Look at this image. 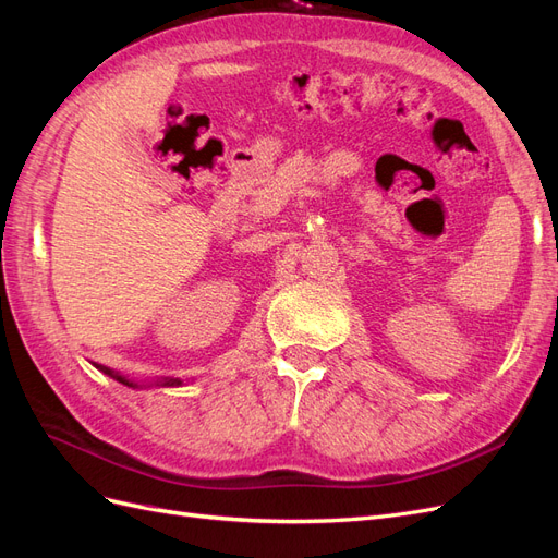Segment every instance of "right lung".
<instances>
[{
  "instance_id": "add662e5",
  "label": "right lung",
  "mask_w": 558,
  "mask_h": 558,
  "mask_svg": "<svg viewBox=\"0 0 558 558\" xmlns=\"http://www.w3.org/2000/svg\"><path fill=\"white\" fill-rule=\"evenodd\" d=\"M97 369H102L105 375H109L111 379L121 381V384H125V386L140 388V384H137V381H132V379H128V377H123V375H118V373H113V369H109V367H105V365H97ZM156 384H158V386H181V379H170V377H165V379H160V381H156Z\"/></svg>"
}]
</instances>
